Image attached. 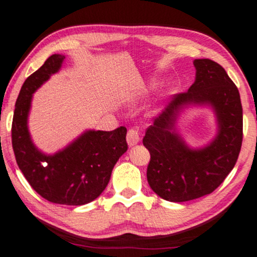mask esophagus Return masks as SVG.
Returning a JSON list of instances; mask_svg holds the SVG:
<instances>
[{
  "label": "esophagus",
  "instance_id": "1",
  "mask_svg": "<svg viewBox=\"0 0 257 257\" xmlns=\"http://www.w3.org/2000/svg\"><path fill=\"white\" fill-rule=\"evenodd\" d=\"M126 141H127V144L130 148H131V146H135L141 142V136H139V133L137 130L131 128L128 130L127 136H126Z\"/></svg>",
  "mask_w": 257,
  "mask_h": 257
}]
</instances>
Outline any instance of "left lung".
<instances>
[{
	"instance_id": "1",
	"label": "left lung",
	"mask_w": 257,
	"mask_h": 257,
	"mask_svg": "<svg viewBox=\"0 0 257 257\" xmlns=\"http://www.w3.org/2000/svg\"><path fill=\"white\" fill-rule=\"evenodd\" d=\"M196 79L188 92L175 94L146 130L150 188L169 202H188L211 194L234 169L241 151L243 113L238 89L225 69L210 59H196ZM208 105L215 113L218 133L208 146L192 149L177 132L180 112Z\"/></svg>"
}]
</instances>
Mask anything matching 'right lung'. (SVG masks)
I'll return each mask as SVG.
<instances>
[{
	"label": "right lung",
	"instance_id": "1",
	"mask_svg": "<svg viewBox=\"0 0 257 257\" xmlns=\"http://www.w3.org/2000/svg\"><path fill=\"white\" fill-rule=\"evenodd\" d=\"M63 60L65 55L53 54L26 79L15 104L12 143L20 170L41 197L56 204L84 205L107 186L115 163L127 151V130H87L53 155L36 148L28 128L33 94L60 71Z\"/></svg>",
	"mask_w": 257,
	"mask_h": 257
}]
</instances>
